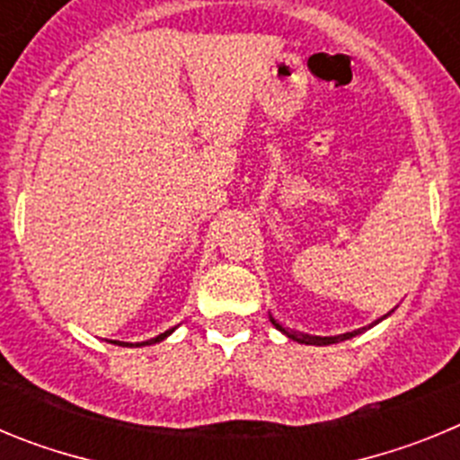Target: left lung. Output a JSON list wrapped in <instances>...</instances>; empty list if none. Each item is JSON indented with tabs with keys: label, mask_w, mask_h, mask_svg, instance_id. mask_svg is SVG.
I'll use <instances>...</instances> for the list:
<instances>
[{
	"label": "left lung",
	"mask_w": 460,
	"mask_h": 460,
	"mask_svg": "<svg viewBox=\"0 0 460 460\" xmlns=\"http://www.w3.org/2000/svg\"><path fill=\"white\" fill-rule=\"evenodd\" d=\"M392 313H394V308L389 313H385V315H382L380 320H376V323H373V324L382 323V320L389 318ZM270 320H271V324H274V327L279 329L280 334H286L288 339L296 341V343H304V345H332V343H341V341H348V339H352V336H359L361 332H367V329L373 327V324H368V327L355 329V332H345V334H339V336H308V334H299V332H292V329L283 327V324H280L279 320H276L274 315H271V313H270Z\"/></svg>",
	"instance_id": "8db88e82"
}]
</instances>
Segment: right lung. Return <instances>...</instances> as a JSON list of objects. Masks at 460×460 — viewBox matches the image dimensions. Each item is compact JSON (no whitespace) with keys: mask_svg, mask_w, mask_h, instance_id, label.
<instances>
[{"mask_svg":"<svg viewBox=\"0 0 460 460\" xmlns=\"http://www.w3.org/2000/svg\"><path fill=\"white\" fill-rule=\"evenodd\" d=\"M174 329H177V327L168 329V332H164V334H158V336H156V339L142 341V343H124V341H110V343H115V345H121V348H142V345H154V343H161V341H165V339H168V336H170V334H172Z\"/></svg>","mask_w":460,"mask_h":460,"instance_id":"add662e5","label":"right lung"}]
</instances>
